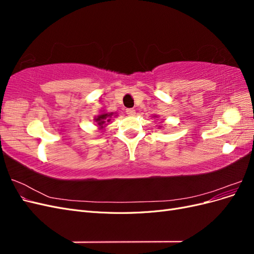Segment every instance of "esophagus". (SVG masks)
<instances>
[{
  "instance_id": "34e87169",
  "label": "esophagus",
  "mask_w": 254,
  "mask_h": 254,
  "mask_svg": "<svg viewBox=\"0 0 254 254\" xmlns=\"http://www.w3.org/2000/svg\"><path fill=\"white\" fill-rule=\"evenodd\" d=\"M126 113L129 115V117H133V115H135V110L130 108V109L126 110Z\"/></svg>"
}]
</instances>
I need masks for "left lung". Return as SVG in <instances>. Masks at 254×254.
Here are the masks:
<instances>
[{"instance_id":"8db88e82","label":"left lung","mask_w":254,"mask_h":254,"mask_svg":"<svg viewBox=\"0 0 254 254\" xmlns=\"http://www.w3.org/2000/svg\"><path fill=\"white\" fill-rule=\"evenodd\" d=\"M153 118H158V115H155V117ZM159 128H162V126H159Z\"/></svg>"}]
</instances>
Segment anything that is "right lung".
I'll use <instances>...</instances> for the list:
<instances>
[{
  "label": "right lung",
  "instance_id": "obj_1",
  "mask_svg": "<svg viewBox=\"0 0 254 254\" xmlns=\"http://www.w3.org/2000/svg\"><path fill=\"white\" fill-rule=\"evenodd\" d=\"M112 117H117V115H114L113 112H106V111H103L101 114L94 117V121L96 123V127L98 128V130H104L105 127L108 125V123L111 122Z\"/></svg>",
  "mask_w": 254,
  "mask_h": 254
}]
</instances>
